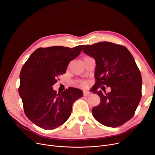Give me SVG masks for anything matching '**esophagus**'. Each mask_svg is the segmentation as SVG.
Instances as JSON below:
<instances>
[{
    "label": "esophagus",
    "instance_id": "esophagus-1",
    "mask_svg": "<svg viewBox=\"0 0 155 155\" xmlns=\"http://www.w3.org/2000/svg\"><path fill=\"white\" fill-rule=\"evenodd\" d=\"M89 94H91V92H89V91H84L83 92V95H84V96H89Z\"/></svg>",
    "mask_w": 155,
    "mask_h": 155
}]
</instances>
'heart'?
Segmentation results:
<instances>
[{
	"label": "heart",
	"instance_id": "1",
	"mask_svg": "<svg viewBox=\"0 0 155 155\" xmlns=\"http://www.w3.org/2000/svg\"><path fill=\"white\" fill-rule=\"evenodd\" d=\"M89 58V56H85L83 58V59H86V58ZM80 84H81L82 85H85V84H86V82H80Z\"/></svg>",
	"mask_w": 155,
	"mask_h": 155
}]
</instances>
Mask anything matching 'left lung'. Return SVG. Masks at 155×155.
I'll use <instances>...</instances> for the list:
<instances>
[{"label":"left lung","mask_w":155,"mask_h":155,"mask_svg":"<svg viewBox=\"0 0 155 155\" xmlns=\"http://www.w3.org/2000/svg\"><path fill=\"white\" fill-rule=\"evenodd\" d=\"M83 52L96 63L93 93L101 102L92 110L94 118L107 127L122 125L133 117L142 97V77L134 57L125 46L109 42L85 45ZM102 85L111 92L98 91Z\"/></svg>","instance_id":"obj_1"}]
</instances>
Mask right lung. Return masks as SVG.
<instances>
[{"label": "right lung", "mask_w": 155, "mask_h": 155, "mask_svg": "<svg viewBox=\"0 0 155 155\" xmlns=\"http://www.w3.org/2000/svg\"><path fill=\"white\" fill-rule=\"evenodd\" d=\"M84 46L40 48L23 66L18 92L25 115L38 127L52 130L63 124L70 115L73 103L82 96L80 89L69 87L57 94L52 86Z\"/></svg>", "instance_id": "right-lung-1"}]
</instances>
